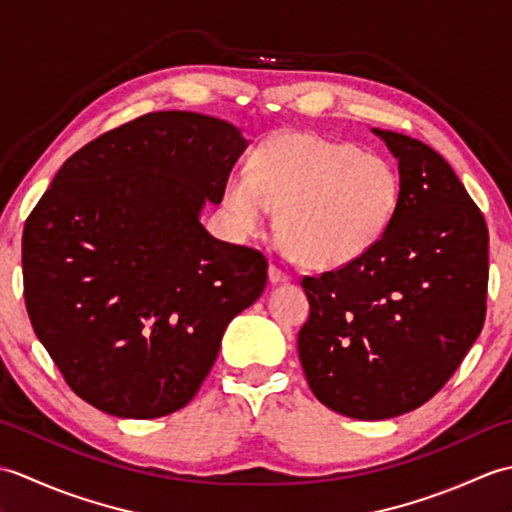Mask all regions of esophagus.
I'll use <instances>...</instances> for the list:
<instances>
[{
	"mask_svg": "<svg viewBox=\"0 0 512 512\" xmlns=\"http://www.w3.org/2000/svg\"><path fill=\"white\" fill-rule=\"evenodd\" d=\"M292 277L286 273V270H281L279 266H270L268 268V281H270V284H273V286H277V284H288V281H290Z\"/></svg>",
	"mask_w": 512,
	"mask_h": 512,
	"instance_id": "34e87169",
	"label": "esophagus"
}]
</instances>
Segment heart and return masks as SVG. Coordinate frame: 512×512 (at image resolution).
Instances as JSON below:
<instances>
[{
    "label": "heart",
    "instance_id": "heart-1",
    "mask_svg": "<svg viewBox=\"0 0 512 512\" xmlns=\"http://www.w3.org/2000/svg\"><path fill=\"white\" fill-rule=\"evenodd\" d=\"M400 193L387 158L314 132H281L255 151L250 171L228 176L224 206L242 237H262L281 211L290 253L330 270L358 262L383 239Z\"/></svg>",
    "mask_w": 512,
    "mask_h": 512
}]
</instances>
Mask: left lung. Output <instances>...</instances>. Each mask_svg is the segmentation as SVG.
<instances>
[{"label": "left lung", "mask_w": 512, "mask_h": 512, "mask_svg": "<svg viewBox=\"0 0 512 512\" xmlns=\"http://www.w3.org/2000/svg\"><path fill=\"white\" fill-rule=\"evenodd\" d=\"M398 160L400 204L358 262L301 281L310 317L299 358L312 394L356 420L418 409L460 367L482 332L488 231L438 151L372 129Z\"/></svg>", "instance_id": "left-lung-1"}]
</instances>
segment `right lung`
Wrapping results in <instances>:
<instances>
[{
    "instance_id": "right-lung-1",
    "label": "right lung",
    "mask_w": 512,
    "mask_h": 512,
    "mask_svg": "<svg viewBox=\"0 0 512 512\" xmlns=\"http://www.w3.org/2000/svg\"><path fill=\"white\" fill-rule=\"evenodd\" d=\"M246 147L222 118L151 112L65 160L30 213L28 317L92 407L138 420L182 409L226 325L264 292L266 257L200 222Z\"/></svg>"
}]
</instances>
